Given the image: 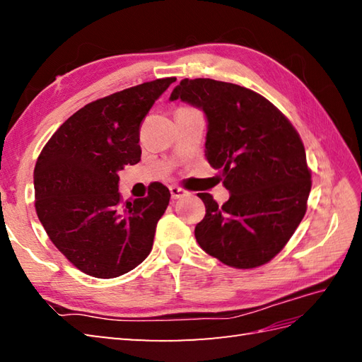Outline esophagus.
I'll return each instance as SVG.
<instances>
[{
    "label": "esophagus",
    "mask_w": 362,
    "mask_h": 362,
    "mask_svg": "<svg viewBox=\"0 0 362 362\" xmlns=\"http://www.w3.org/2000/svg\"><path fill=\"white\" fill-rule=\"evenodd\" d=\"M169 191H171L173 199H182V197L188 196V191L182 189V188H179V187H169Z\"/></svg>",
    "instance_id": "esophagus-1"
}]
</instances>
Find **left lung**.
<instances>
[{
	"instance_id": "obj_1",
	"label": "left lung",
	"mask_w": 362,
	"mask_h": 362,
	"mask_svg": "<svg viewBox=\"0 0 362 362\" xmlns=\"http://www.w3.org/2000/svg\"><path fill=\"white\" fill-rule=\"evenodd\" d=\"M169 99L204 110L205 157L230 191L224 205L197 194L206 209L194 228L199 245L230 267L269 263L306 213L311 171L298 132L264 96L236 83L183 79Z\"/></svg>"
}]
</instances>
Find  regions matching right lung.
<instances>
[{
	"instance_id": "right-lung-1",
	"label": "right lung",
	"mask_w": 362,
	"mask_h": 362,
	"mask_svg": "<svg viewBox=\"0 0 362 362\" xmlns=\"http://www.w3.org/2000/svg\"><path fill=\"white\" fill-rule=\"evenodd\" d=\"M174 81L144 82L83 105L37 158V216L52 244L83 274L115 279L152 250L171 193L153 182L148 196L122 205L118 171L140 161L141 121Z\"/></svg>"
}]
</instances>
